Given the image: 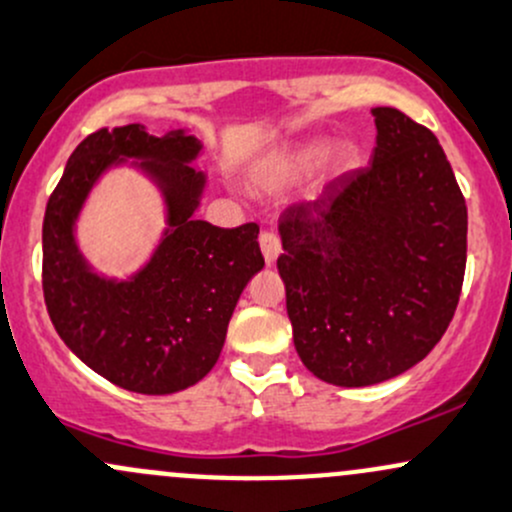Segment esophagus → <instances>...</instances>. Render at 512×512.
<instances>
[{
    "label": "esophagus",
    "instance_id": "obj_1",
    "mask_svg": "<svg viewBox=\"0 0 512 512\" xmlns=\"http://www.w3.org/2000/svg\"><path fill=\"white\" fill-rule=\"evenodd\" d=\"M258 244H261L263 258H266V263L271 266L280 254V239L273 232H261V236H258Z\"/></svg>",
    "mask_w": 512,
    "mask_h": 512
}]
</instances>
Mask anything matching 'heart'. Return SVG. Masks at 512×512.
<instances>
[{
	"instance_id": "1",
	"label": "heart",
	"mask_w": 512,
	"mask_h": 512,
	"mask_svg": "<svg viewBox=\"0 0 512 512\" xmlns=\"http://www.w3.org/2000/svg\"><path fill=\"white\" fill-rule=\"evenodd\" d=\"M327 153H329L327 141H307V144L293 148L288 156L280 158L273 173H276L278 180H285V183L302 180L307 178L312 170L322 166ZM346 166H349V153L346 151H334L332 156H329V168H332L334 173H339V170H344Z\"/></svg>"
}]
</instances>
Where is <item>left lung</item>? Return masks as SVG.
<instances>
[{
	"label": "left lung",
	"instance_id": "left-lung-1",
	"mask_svg": "<svg viewBox=\"0 0 512 512\" xmlns=\"http://www.w3.org/2000/svg\"><path fill=\"white\" fill-rule=\"evenodd\" d=\"M366 168L280 214L278 273L307 371L359 388L400 376L437 346L466 271V202L427 126L373 107Z\"/></svg>",
	"mask_w": 512,
	"mask_h": 512
}]
</instances>
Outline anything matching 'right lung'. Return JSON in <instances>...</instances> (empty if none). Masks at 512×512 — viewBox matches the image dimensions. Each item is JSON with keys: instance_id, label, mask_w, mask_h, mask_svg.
<instances>
[{"instance_id": "1", "label": "right lung", "mask_w": 512, "mask_h": 512, "mask_svg": "<svg viewBox=\"0 0 512 512\" xmlns=\"http://www.w3.org/2000/svg\"><path fill=\"white\" fill-rule=\"evenodd\" d=\"M197 151L183 131L156 139L139 124L104 126L80 141L48 197L43 300L53 327L82 364L134 393H178L202 381L222 354L241 290L263 268L256 222L219 229L192 217L202 173L188 161ZM119 155L144 157L164 185L171 232L139 277L107 284L86 271L72 222L96 175Z\"/></svg>"}]
</instances>
